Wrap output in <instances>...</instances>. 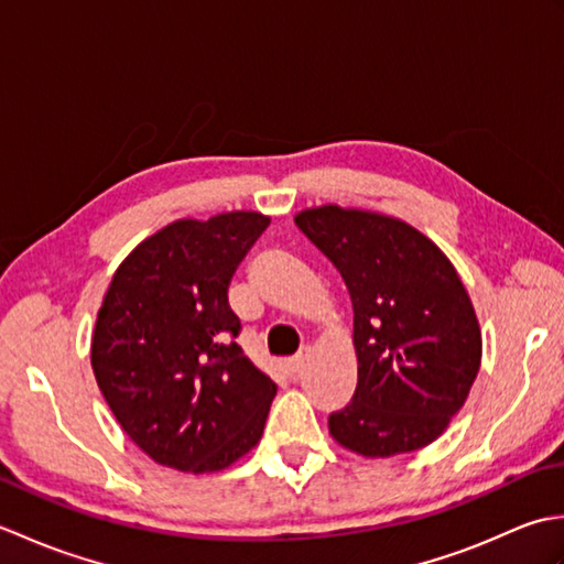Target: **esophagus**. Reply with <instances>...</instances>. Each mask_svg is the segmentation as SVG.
<instances>
[{
	"label": "esophagus",
	"instance_id": "esophagus-1",
	"mask_svg": "<svg viewBox=\"0 0 564 564\" xmlns=\"http://www.w3.org/2000/svg\"><path fill=\"white\" fill-rule=\"evenodd\" d=\"M307 358H310V349H303L301 354H295L293 358H289V361H285V368H289V373H291V376L301 373V370H303L305 364H307Z\"/></svg>",
	"mask_w": 564,
	"mask_h": 564
}]
</instances>
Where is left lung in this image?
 I'll return each mask as SVG.
<instances>
[{
    "label": "left lung",
    "instance_id": "1",
    "mask_svg": "<svg viewBox=\"0 0 564 564\" xmlns=\"http://www.w3.org/2000/svg\"><path fill=\"white\" fill-rule=\"evenodd\" d=\"M295 225L341 273L354 305L358 382L329 434L366 458L436 441L482 358L475 307L448 257L390 215L322 206Z\"/></svg>",
    "mask_w": 564,
    "mask_h": 564
}]
</instances>
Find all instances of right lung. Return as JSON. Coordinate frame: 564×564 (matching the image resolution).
<instances>
[{
	"label": "right lung",
	"mask_w": 564,
	"mask_h": 564,
	"mask_svg": "<svg viewBox=\"0 0 564 564\" xmlns=\"http://www.w3.org/2000/svg\"><path fill=\"white\" fill-rule=\"evenodd\" d=\"M269 220L251 210L176 220L113 273L91 368L116 422L154 463L215 473L263 434L275 382L235 341L242 325L227 289Z\"/></svg>",
	"instance_id": "obj_1"
}]
</instances>
